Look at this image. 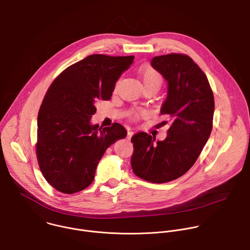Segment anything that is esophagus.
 <instances>
[{
    "label": "esophagus",
    "instance_id": "obj_1",
    "mask_svg": "<svg viewBox=\"0 0 250 250\" xmlns=\"http://www.w3.org/2000/svg\"><path fill=\"white\" fill-rule=\"evenodd\" d=\"M134 134V132L133 131H131V130H128L127 131V136H126V138L129 140L131 137H132V135Z\"/></svg>",
    "mask_w": 250,
    "mask_h": 250
}]
</instances>
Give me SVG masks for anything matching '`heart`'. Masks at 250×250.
<instances>
[{
  "instance_id": "b5f03b06",
  "label": "heart",
  "mask_w": 250,
  "mask_h": 250,
  "mask_svg": "<svg viewBox=\"0 0 250 250\" xmlns=\"http://www.w3.org/2000/svg\"><path fill=\"white\" fill-rule=\"evenodd\" d=\"M138 75L139 78L143 83V85H149V84H155L160 86L162 83V77L161 75L158 73V71H156L154 68L152 67H142L139 69L138 71ZM132 116L134 118H138L142 112L141 111H133Z\"/></svg>"
}]
</instances>
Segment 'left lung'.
I'll return each mask as SVG.
<instances>
[{
	"mask_svg": "<svg viewBox=\"0 0 250 250\" xmlns=\"http://www.w3.org/2000/svg\"><path fill=\"white\" fill-rule=\"evenodd\" d=\"M151 65L167 83L161 114L169 118L170 127L163 141L142 131L132 136L131 167L146 181L166 183L185 174L198 160L212 129L214 97L206 74L191 57L155 56Z\"/></svg>",
	"mask_w": 250,
	"mask_h": 250,
	"instance_id": "left-lung-1",
	"label": "left lung"
}]
</instances>
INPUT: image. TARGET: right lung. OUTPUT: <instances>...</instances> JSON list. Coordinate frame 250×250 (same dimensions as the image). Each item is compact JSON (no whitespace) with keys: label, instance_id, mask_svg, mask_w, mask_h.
Wrapping results in <instances>:
<instances>
[{"label":"right lung","instance_id":"right-lung-1","mask_svg":"<svg viewBox=\"0 0 250 250\" xmlns=\"http://www.w3.org/2000/svg\"><path fill=\"white\" fill-rule=\"evenodd\" d=\"M134 56L92 54L65 69L51 83L38 115L37 158L45 180L74 194L88 187L105 151L125 128L91 124L96 103L109 100Z\"/></svg>","mask_w":250,"mask_h":250}]
</instances>
